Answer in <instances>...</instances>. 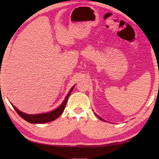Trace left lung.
Listing matches in <instances>:
<instances>
[{
  "mask_svg": "<svg viewBox=\"0 0 159 159\" xmlns=\"http://www.w3.org/2000/svg\"><path fill=\"white\" fill-rule=\"evenodd\" d=\"M97 117L99 119H101V120H102V121H105V120H104V119H103L102 118H101V117H99V116H98V115H97Z\"/></svg>",
  "mask_w": 159,
  "mask_h": 159,
  "instance_id": "obj_1",
  "label": "left lung"
}]
</instances>
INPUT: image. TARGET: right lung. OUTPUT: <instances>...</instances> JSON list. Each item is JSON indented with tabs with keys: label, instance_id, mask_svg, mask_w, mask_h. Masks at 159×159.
I'll use <instances>...</instances> for the list:
<instances>
[{
	"label": "right lung",
	"instance_id": "obj_1",
	"mask_svg": "<svg viewBox=\"0 0 159 159\" xmlns=\"http://www.w3.org/2000/svg\"><path fill=\"white\" fill-rule=\"evenodd\" d=\"M74 88V85L71 88L70 90L69 93L67 95L65 99L62 103L60 105V106L57 107L56 109L52 111L48 112V113H40V114H36V115H29V114H26L23 112L20 111L18 110L15 107L12 105L13 108L14 110L16 111L17 113L20 115V116L23 119H25V121H28V123H44L47 122H50L56 119L57 117H59L61 114L63 113L64 110L66 107V105L67 103V102H68V99L69 98V96L70 93H71V91H73Z\"/></svg>",
	"mask_w": 159,
	"mask_h": 159
}]
</instances>
